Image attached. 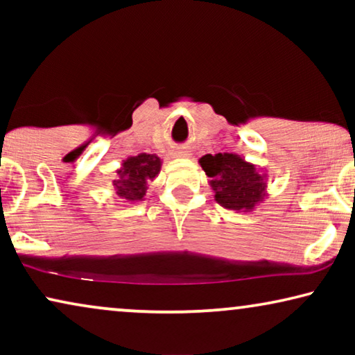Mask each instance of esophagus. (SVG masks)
I'll list each match as a JSON object with an SVG mask.
<instances>
[{
	"label": "esophagus",
	"mask_w": 355,
	"mask_h": 355,
	"mask_svg": "<svg viewBox=\"0 0 355 355\" xmlns=\"http://www.w3.org/2000/svg\"><path fill=\"white\" fill-rule=\"evenodd\" d=\"M174 157H176V158H187L189 152L186 148H178L176 152H174Z\"/></svg>",
	"instance_id": "1"
}]
</instances>
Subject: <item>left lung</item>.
Returning <instances> with one entry per match:
<instances>
[{
    "mask_svg": "<svg viewBox=\"0 0 355 355\" xmlns=\"http://www.w3.org/2000/svg\"><path fill=\"white\" fill-rule=\"evenodd\" d=\"M215 192V200L226 210L252 211L265 200L266 173L236 153L205 155L198 159Z\"/></svg>",
    "mask_w": 355,
    "mask_h": 355,
    "instance_id": "8db88e82",
    "label": "left lung"
}]
</instances>
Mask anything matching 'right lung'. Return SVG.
<instances>
[{
  "label": "right lung",
  "instance_id": "add662e5",
  "mask_svg": "<svg viewBox=\"0 0 355 355\" xmlns=\"http://www.w3.org/2000/svg\"><path fill=\"white\" fill-rule=\"evenodd\" d=\"M162 159L152 153H139L137 157L123 159L118 169V179L113 182L116 196L124 202H142L147 196V184L153 181L162 169Z\"/></svg>",
  "mask_w": 355,
  "mask_h": 355
}]
</instances>
